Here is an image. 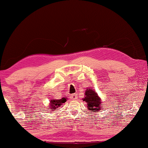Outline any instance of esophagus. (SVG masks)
Listing matches in <instances>:
<instances>
[{
  "label": "esophagus",
  "mask_w": 148,
  "mask_h": 148,
  "mask_svg": "<svg viewBox=\"0 0 148 148\" xmlns=\"http://www.w3.org/2000/svg\"><path fill=\"white\" fill-rule=\"evenodd\" d=\"M70 98L72 99H77V95L76 94H73V95H70Z\"/></svg>",
  "instance_id": "obj_1"
}]
</instances>
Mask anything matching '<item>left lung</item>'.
<instances>
[{"mask_svg": "<svg viewBox=\"0 0 148 148\" xmlns=\"http://www.w3.org/2000/svg\"><path fill=\"white\" fill-rule=\"evenodd\" d=\"M85 95L86 97L83 100L87 103L88 109L91 112H95L96 110L99 112V109H101V100L96 92L94 91L92 88H89L86 90Z\"/></svg>", "mask_w": 148, "mask_h": 148, "instance_id": "left-lung-1", "label": "left lung"}]
</instances>
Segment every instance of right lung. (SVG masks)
Returning <instances> with one entry per match:
<instances>
[{
	"label": "right lung",
	"instance_id": "right-lung-1",
	"mask_svg": "<svg viewBox=\"0 0 148 148\" xmlns=\"http://www.w3.org/2000/svg\"><path fill=\"white\" fill-rule=\"evenodd\" d=\"M66 101V98H62L61 99H58V100H55V99L51 100L50 102L51 109H55L56 107L60 106L61 105H62V103H65Z\"/></svg>",
	"mask_w": 148,
	"mask_h": 148
}]
</instances>
